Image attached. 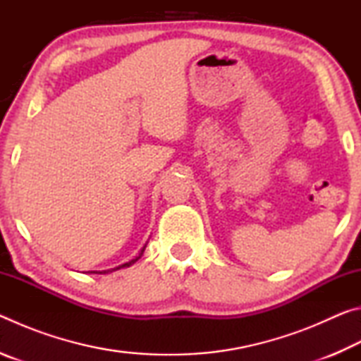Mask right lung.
<instances>
[{
	"label": "right lung",
	"instance_id": "obj_1",
	"mask_svg": "<svg viewBox=\"0 0 361 361\" xmlns=\"http://www.w3.org/2000/svg\"><path fill=\"white\" fill-rule=\"evenodd\" d=\"M145 248H146V245L142 248V252L138 253V256L137 258H133V259H130V261H127V262H124V264H121V266H116V267H113V269H108V271H92L90 274H109V272H114V271H119V269H124V267H130L133 262H137L140 258H142V255H143V252H145Z\"/></svg>",
	"mask_w": 361,
	"mask_h": 361
}]
</instances>
